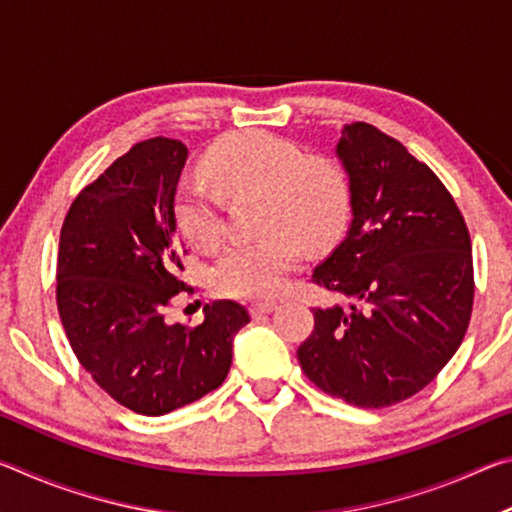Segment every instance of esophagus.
Listing matches in <instances>:
<instances>
[{
  "mask_svg": "<svg viewBox=\"0 0 512 512\" xmlns=\"http://www.w3.org/2000/svg\"><path fill=\"white\" fill-rule=\"evenodd\" d=\"M275 307L277 302L273 300H255L253 305H250V311H253V316H264V314H271Z\"/></svg>",
  "mask_w": 512,
  "mask_h": 512,
  "instance_id": "34e87169",
  "label": "esophagus"
}]
</instances>
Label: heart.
I'll return each instance as SVG.
<instances>
[{
    "label": "heart",
    "instance_id": "heart-1",
    "mask_svg": "<svg viewBox=\"0 0 512 512\" xmlns=\"http://www.w3.org/2000/svg\"><path fill=\"white\" fill-rule=\"evenodd\" d=\"M207 173L187 176L176 196V221L196 246L214 248L225 230V192L262 194L268 235L232 244L212 266L223 296H273L305 253V241L325 246L343 232L352 212V180L339 162L309 158L287 137L248 131L219 144Z\"/></svg>",
    "mask_w": 512,
    "mask_h": 512
}]
</instances>
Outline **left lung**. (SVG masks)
Here are the masks:
<instances>
[{"label": "left lung", "instance_id": "1", "mask_svg": "<svg viewBox=\"0 0 512 512\" xmlns=\"http://www.w3.org/2000/svg\"><path fill=\"white\" fill-rule=\"evenodd\" d=\"M336 153L352 180V225L311 280L350 298L314 309L298 348L320 391L386 409L429 386L463 343L474 305L470 232L427 164L354 121Z\"/></svg>", "mask_w": 512, "mask_h": 512}]
</instances>
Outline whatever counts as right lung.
Returning <instances> with one entry per match:
<instances>
[{
    "label": "right lung",
    "instance_id": "obj_1",
    "mask_svg": "<svg viewBox=\"0 0 512 512\" xmlns=\"http://www.w3.org/2000/svg\"><path fill=\"white\" fill-rule=\"evenodd\" d=\"M187 146L169 137L137 142L85 185L60 228L56 305L81 366L112 400L164 415L223 384L232 341L250 316L216 300L203 323H167L185 291L176 192Z\"/></svg>",
    "mask_w": 512,
    "mask_h": 512
}]
</instances>
